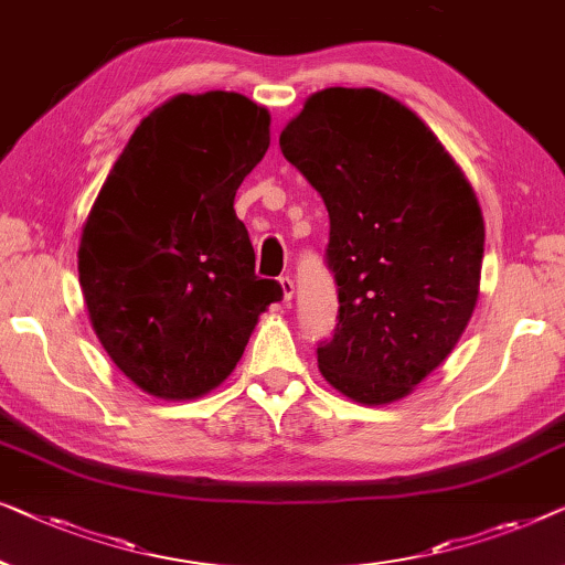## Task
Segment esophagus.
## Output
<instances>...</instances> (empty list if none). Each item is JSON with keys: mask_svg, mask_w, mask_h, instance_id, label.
Here are the masks:
<instances>
[{"mask_svg": "<svg viewBox=\"0 0 565 565\" xmlns=\"http://www.w3.org/2000/svg\"><path fill=\"white\" fill-rule=\"evenodd\" d=\"M279 284H281L284 299H286V301H291V297H294V279H291V276H281Z\"/></svg>", "mask_w": 565, "mask_h": 565, "instance_id": "1", "label": "esophagus"}]
</instances>
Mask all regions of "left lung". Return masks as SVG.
<instances>
[{
	"label": "left lung",
	"instance_id": "left-lung-1",
	"mask_svg": "<svg viewBox=\"0 0 565 565\" xmlns=\"http://www.w3.org/2000/svg\"><path fill=\"white\" fill-rule=\"evenodd\" d=\"M281 153L330 214L338 328L324 381L361 404L412 394L448 359L479 299L483 217L466 173L402 102L330 86L284 127Z\"/></svg>",
	"mask_w": 565,
	"mask_h": 565
}]
</instances>
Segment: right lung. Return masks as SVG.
<instances>
[{"mask_svg":"<svg viewBox=\"0 0 565 565\" xmlns=\"http://www.w3.org/2000/svg\"><path fill=\"white\" fill-rule=\"evenodd\" d=\"M271 115L235 92L179 94L135 127L78 245L92 328L158 399H196L241 361L284 297L256 276L235 192L266 156Z\"/></svg>","mask_w":565,"mask_h":565,"instance_id":"right-lung-1","label":"right lung"}]
</instances>
